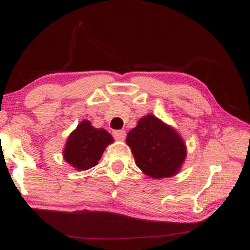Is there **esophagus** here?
I'll use <instances>...</instances> for the list:
<instances>
[{
    "mask_svg": "<svg viewBox=\"0 0 250 250\" xmlns=\"http://www.w3.org/2000/svg\"><path fill=\"white\" fill-rule=\"evenodd\" d=\"M113 135L115 137V140L124 141L125 139V130H116L113 132Z\"/></svg>",
    "mask_w": 250,
    "mask_h": 250,
    "instance_id": "obj_1",
    "label": "esophagus"
}]
</instances>
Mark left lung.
Here are the masks:
<instances>
[{
	"label": "left lung",
	"mask_w": 250,
	"mask_h": 250,
	"mask_svg": "<svg viewBox=\"0 0 250 250\" xmlns=\"http://www.w3.org/2000/svg\"><path fill=\"white\" fill-rule=\"evenodd\" d=\"M126 143L137 167L151 178L176 175L187 155L185 143L177 132L153 115L139 120L128 133Z\"/></svg>",
	"instance_id": "left-lung-1"
}]
</instances>
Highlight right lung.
Masks as SVG:
<instances>
[{
    "label": "right lung",
    "mask_w": 250,
    "mask_h": 250,
    "mask_svg": "<svg viewBox=\"0 0 250 250\" xmlns=\"http://www.w3.org/2000/svg\"><path fill=\"white\" fill-rule=\"evenodd\" d=\"M113 142L107 131L95 129L90 121L83 120L68 136L63 157L78 171H87L97 166L106 147Z\"/></svg>",
    "instance_id": "obj_1"
}]
</instances>
